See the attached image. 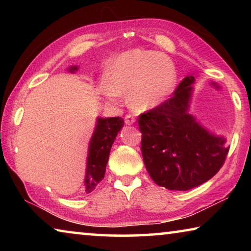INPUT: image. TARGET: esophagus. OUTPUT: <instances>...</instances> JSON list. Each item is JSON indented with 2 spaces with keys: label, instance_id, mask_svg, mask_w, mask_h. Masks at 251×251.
<instances>
[{
  "label": "esophagus",
  "instance_id": "1",
  "mask_svg": "<svg viewBox=\"0 0 251 251\" xmlns=\"http://www.w3.org/2000/svg\"><path fill=\"white\" fill-rule=\"evenodd\" d=\"M136 122V118L133 115H126L125 116V124L126 125H133Z\"/></svg>",
  "mask_w": 251,
  "mask_h": 251
}]
</instances>
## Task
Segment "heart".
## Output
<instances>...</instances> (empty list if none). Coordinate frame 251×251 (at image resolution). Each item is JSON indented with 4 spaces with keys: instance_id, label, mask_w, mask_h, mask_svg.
<instances>
[{
    "instance_id": "heart-1",
    "label": "heart",
    "mask_w": 251,
    "mask_h": 251,
    "mask_svg": "<svg viewBox=\"0 0 251 251\" xmlns=\"http://www.w3.org/2000/svg\"><path fill=\"white\" fill-rule=\"evenodd\" d=\"M177 83L176 67L155 50H131L121 54L107 70V94H128L135 109L148 110L164 103Z\"/></svg>"
}]
</instances>
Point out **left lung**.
Returning <instances> with one entry per match:
<instances>
[{
    "instance_id": "obj_1",
    "label": "left lung",
    "mask_w": 251,
    "mask_h": 251,
    "mask_svg": "<svg viewBox=\"0 0 251 251\" xmlns=\"http://www.w3.org/2000/svg\"><path fill=\"white\" fill-rule=\"evenodd\" d=\"M195 76L181 80L171 99L138 118L142 154L157 185L188 190L222 168L229 147L226 137L210 133L189 114Z\"/></svg>"
}]
</instances>
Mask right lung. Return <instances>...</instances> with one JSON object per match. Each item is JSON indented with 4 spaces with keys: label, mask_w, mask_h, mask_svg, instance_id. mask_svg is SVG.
Returning a JSON list of instances; mask_svg holds the SVG:
<instances>
[{
    "label": "right lung",
    "mask_w": 251,
    "mask_h": 251,
    "mask_svg": "<svg viewBox=\"0 0 251 251\" xmlns=\"http://www.w3.org/2000/svg\"><path fill=\"white\" fill-rule=\"evenodd\" d=\"M77 70V66L69 67L71 73H74ZM123 126L124 120L122 117L97 118L94 133L88 145L86 175L84 179L85 192L87 194L93 192L104 178L110 148Z\"/></svg>",
    "instance_id": "add662e5"
}]
</instances>
